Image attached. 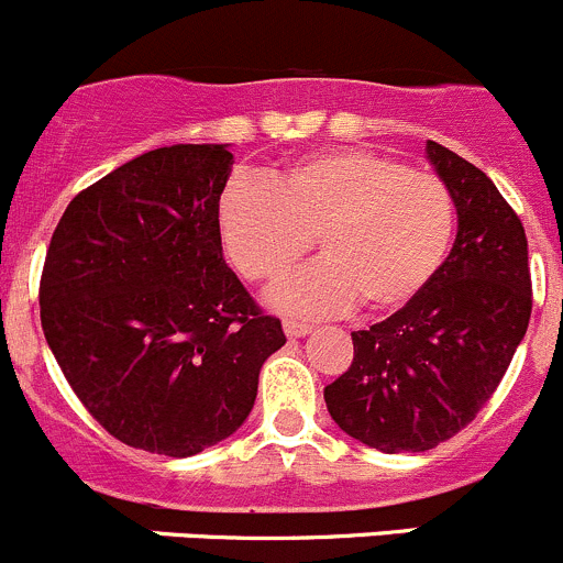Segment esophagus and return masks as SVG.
<instances>
[{
  "mask_svg": "<svg viewBox=\"0 0 563 563\" xmlns=\"http://www.w3.org/2000/svg\"><path fill=\"white\" fill-rule=\"evenodd\" d=\"M309 331H312V325H309V323H301V320H292V318L285 320V334L287 336H307Z\"/></svg>",
  "mask_w": 563,
  "mask_h": 563,
  "instance_id": "obj_1",
  "label": "esophagus"
}]
</instances>
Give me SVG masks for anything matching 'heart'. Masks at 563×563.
I'll list each match as a JSON object with an SVG mask.
<instances>
[{
    "instance_id": "1",
    "label": "heart",
    "mask_w": 563,
    "mask_h": 563,
    "mask_svg": "<svg viewBox=\"0 0 563 563\" xmlns=\"http://www.w3.org/2000/svg\"><path fill=\"white\" fill-rule=\"evenodd\" d=\"M229 262L254 285H278L318 245L323 260L276 292L278 307L331 314L358 303L389 314L415 301L451 251L456 198L431 170L367 148H323L218 201Z\"/></svg>"
}]
</instances>
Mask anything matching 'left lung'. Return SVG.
Listing matches in <instances>:
<instances>
[{"instance_id":"8db88e82","label":"left lung","mask_w":563,"mask_h":563,"mask_svg":"<svg viewBox=\"0 0 563 563\" xmlns=\"http://www.w3.org/2000/svg\"><path fill=\"white\" fill-rule=\"evenodd\" d=\"M456 198L459 232L426 290L365 331L353 362L325 387L347 437L384 453H422L475 420L511 365L531 320L528 238L489 176L428 141Z\"/></svg>"}]
</instances>
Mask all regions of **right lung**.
I'll return each instance as SVG.
<instances>
[{
  "label": "right lung",
  "mask_w": 563,
  "mask_h": 563,
  "mask_svg": "<svg viewBox=\"0 0 563 563\" xmlns=\"http://www.w3.org/2000/svg\"><path fill=\"white\" fill-rule=\"evenodd\" d=\"M227 146L154 148L74 196L41 273L63 376L124 445L185 459L238 431L285 345L223 260Z\"/></svg>",
  "instance_id": "right-lung-1"
}]
</instances>
